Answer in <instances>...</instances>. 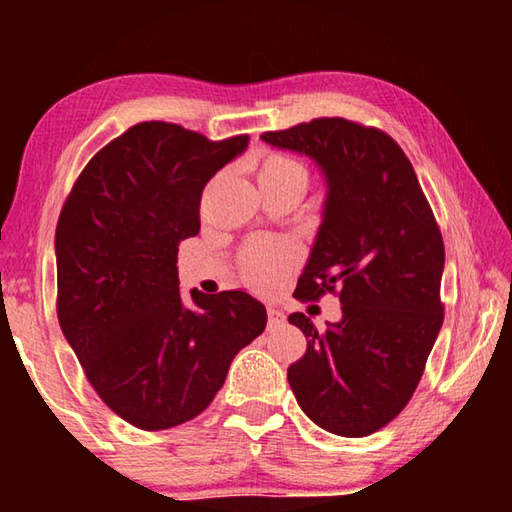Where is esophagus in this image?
Wrapping results in <instances>:
<instances>
[{
	"instance_id": "obj_1",
	"label": "esophagus",
	"mask_w": 512,
	"mask_h": 512,
	"mask_svg": "<svg viewBox=\"0 0 512 512\" xmlns=\"http://www.w3.org/2000/svg\"><path fill=\"white\" fill-rule=\"evenodd\" d=\"M268 329H275V327H280V325H284V314L280 309H275V307H271L268 309Z\"/></svg>"
}]
</instances>
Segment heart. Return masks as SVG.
<instances>
[{"label": "heart", "mask_w": 512, "mask_h": 512, "mask_svg": "<svg viewBox=\"0 0 512 512\" xmlns=\"http://www.w3.org/2000/svg\"><path fill=\"white\" fill-rule=\"evenodd\" d=\"M259 183H300L307 185V171L300 162L287 158V155H266L257 171ZM291 262V250L287 246L259 244L246 250L244 255V275L248 282L264 287L271 284L277 275Z\"/></svg>", "instance_id": "obj_1"}]
</instances>
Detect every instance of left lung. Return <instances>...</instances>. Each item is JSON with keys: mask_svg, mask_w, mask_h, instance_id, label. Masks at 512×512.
Returning <instances> with one entry per match:
<instances>
[{"mask_svg": "<svg viewBox=\"0 0 512 512\" xmlns=\"http://www.w3.org/2000/svg\"><path fill=\"white\" fill-rule=\"evenodd\" d=\"M262 140L305 155L325 183L296 298L336 289L341 300V320L325 329L289 316L307 336L289 386L320 429L370 436L411 400L443 327V237L409 158L377 128L325 117Z\"/></svg>", "mask_w": 512, "mask_h": 512, "instance_id": "obj_1", "label": "left lung"}]
</instances>
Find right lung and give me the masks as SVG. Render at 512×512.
I'll list each match as a JSON object with an SVG mask.
<instances>
[{
	"instance_id": "obj_1",
	"label": "right lung",
	"mask_w": 512,
	"mask_h": 512,
	"mask_svg": "<svg viewBox=\"0 0 512 512\" xmlns=\"http://www.w3.org/2000/svg\"><path fill=\"white\" fill-rule=\"evenodd\" d=\"M248 137L210 142L144 121L88 162L56 228L58 323L119 418L171 429L205 411L232 359L266 327L246 291L180 293L178 244L201 230V194Z\"/></svg>"
}]
</instances>
